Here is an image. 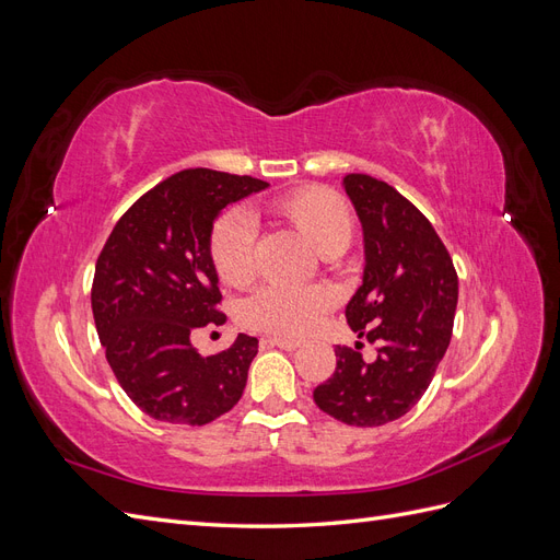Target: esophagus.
I'll return each instance as SVG.
<instances>
[{"mask_svg":"<svg viewBox=\"0 0 560 560\" xmlns=\"http://www.w3.org/2000/svg\"><path fill=\"white\" fill-rule=\"evenodd\" d=\"M261 341L268 346H278L282 350H296L301 346V341H294V338H282V336H266Z\"/></svg>","mask_w":560,"mask_h":560,"instance_id":"1","label":"esophagus"}]
</instances>
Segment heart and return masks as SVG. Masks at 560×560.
Returning <instances> with one entry per match:
<instances>
[{
  "mask_svg": "<svg viewBox=\"0 0 560 560\" xmlns=\"http://www.w3.org/2000/svg\"><path fill=\"white\" fill-rule=\"evenodd\" d=\"M273 210L287 219L319 254H341L354 235V217L348 202L322 186H303L273 202ZM210 264L219 280L231 287H247L257 278V226L243 210H229L214 219L208 238ZM336 306V292L327 284L278 287L270 284L252 294L241 308L243 325L278 334H308L322 315Z\"/></svg>",
  "mask_w": 560,
  "mask_h": 560,
  "instance_id": "heart-1",
  "label": "heart"
}]
</instances>
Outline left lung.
<instances>
[{"label": "left lung", "instance_id": "1", "mask_svg": "<svg viewBox=\"0 0 560 560\" xmlns=\"http://www.w3.org/2000/svg\"><path fill=\"white\" fill-rule=\"evenodd\" d=\"M346 194L364 229V282L350 299V329L376 343L336 346L334 374L313 389L322 411L354 428H378L411 411L425 395L451 343L457 273L430 219L395 186L352 173Z\"/></svg>", "mask_w": 560, "mask_h": 560}]
</instances>
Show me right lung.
<instances>
[{
	"mask_svg": "<svg viewBox=\"0 0 560 560\" xmlns=\"http://www.w3.org/2000/svg\"><path fill=\"white\" fill-rule=\"evenodd\" d=\"M266 186L210 167L175 173L132 202L100 252L95 329L118 385L147 416L208 425L243 397L257 338L238 334L202 358L191 334L226 319L208 254L214 217Z\"/></svg>",
	"mask_w": 560,
	"mask_h": 560,
	"instance_id": "obj_1",
	"label": "right lung"
}]
</instances>
